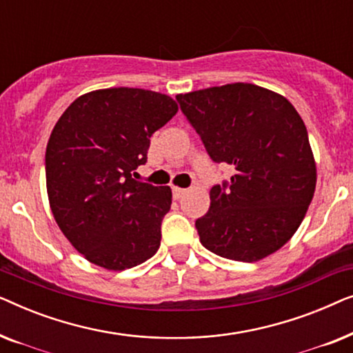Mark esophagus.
Masks as SVG:
<instances>
[{"mask_svg":"<svg viewBox=\"0 0 353 353\" xmlns=\"http://www.w3.org/2000/svg\"><path fill=\"white\" fill-rule=\"evenodd\" d=\"M172 192H173V197H175V199H181L183 194L186 192V190H183V188H178V186H173Z\"/></svg>","mask_w":353,"mask_h":353,"instance_id":"1","label":"esophagus"}]
</instances>
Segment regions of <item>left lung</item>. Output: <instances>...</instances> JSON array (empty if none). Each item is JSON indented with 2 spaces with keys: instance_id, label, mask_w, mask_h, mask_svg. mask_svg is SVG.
<instances>
[{
  "instance_id": "left-lung-1",
  "label": "left lung",
  "mask_w": 353,
  "mask_h": 353,
  "mask_svg": "<svg viewBox=\"0 0 353 353\" xmlns=\"http://www.w3.org/2000/svg\"><path fill=\"white\" fill-rule=\"evenodd\" d=\"M210 159L234 168L210 190L196 220L201 244L220 257L259 262L292 238L315 194L316 163L296 108L252 83L176 94Z\"/></svg>"
}]
</instances>
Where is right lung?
I'll list each match as a JSON object with an SVG mask.
<instances>
[{"label":"right lung","instance_id":"obj_1","mask_svg":"<svg viewBox=\"0 0 353 353\" xmlns=\"http://www.w3.org/2000/svg\"><path fill=\"white\" fill-rule=\"evenodd\" d=\"M178 112L170 96L141 88L81 94L52 128L46 190L57 226L88 262L112 272L157 252L170 186L137 181L149 138Z\"/></svg>","mask_w":353,"mask_h":353}]
</instances>
